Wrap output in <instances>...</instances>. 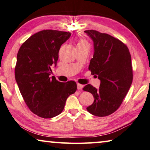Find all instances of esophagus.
<instances>
[{
	"mask_svg": "<svg viewBox=\"0 0 150 150\" xmlns=\"http://www.w3.org/2000/svg\"><path fill=\"white\" fill-rule=\"evenodd\" d=\"M83 88V86L81 84L77 83V89L78 90H81V89Z\"/></svg>",
	"mask_w": 150,
	"mask_h": 150,
	"instance_id": "obj_1",
	"label": "esophagus"
}]
</instances>
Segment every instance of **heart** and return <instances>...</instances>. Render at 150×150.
I'll return each mask as SVG.
<instances>
[{"label": "heart", "mask_w": 150, "mask_h": 150, "mask_svg": "<svg viewBox=\"0 0 150 150\" xmlns=\"http://www.w3.org/2000/svg\"><path fill=\"white\" fill-rule=\"evenodd\" d=\"M82 45H88V43H87L86 41H85V40H81L79 42H78L77 46H82Z\"/></svg>", "instance_id": "obj_1"}]
</instances>
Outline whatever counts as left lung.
Returning <instances> with one entry per match:
<instances>
[{
  "label": "left lung",
  "instance_id": "1",
  "mask_svg": "<svg viewBox=\"0 0 150 150\" xmlns=\"http://www.w3.org/2000/svg\"><path fill=\"white\" fill-rule=\"evenodd\" d=\"M85 33L92 39L94 46L88 69L100 80L99 89L90 84L83 88L94 98L87 110L97 117H106L119 108L132 83L131 54L126 44L110 35L96 30Z\"/></svg>",
  "mask_w": 150,
  "mask_h": 150
}]
</instances>
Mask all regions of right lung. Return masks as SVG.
Returning <instances> with one entry per match:
<instances>
[{
  "label": "right lung",
  "instance_id": "add662e5",
  "mask_svg": "<svg viewBox=\"0 0 150 150\" xmlns=\"http://www.w3.org/2000/svg\"><path fill=\"white\" fill-rule=\"evenodd\" d=\"M70 36V32L42 30L29 38L18 51L15 80L29 109L40 117L61 114L67 98L77 90L74 81L63 83L49 77L60 48Z\"/></svg>",
  "mask_w": 150,
  "mask_h": 150
}]
</instances>
